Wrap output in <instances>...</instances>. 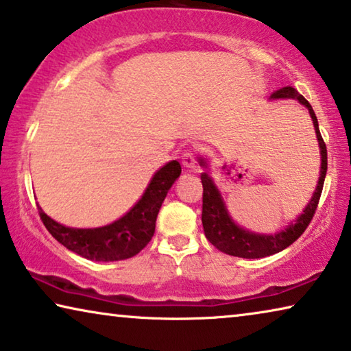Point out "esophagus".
Here are the masks:
<instances>
[{"instance_id":"34e87169","label":"esophagus","mask_w":351,"mask_h":351,"mask_svg":"<svg viewBox=\"0 0 351 351\" xmlns=\"http://www.w3.org/2000/svg\"><path fill=\"white\" fill-rule=\"evenodd\" d=\"M182 163L183 166H186V168H196V155H194L193 150H185V152L182 154Z\"/></svg>"}]
</instances>
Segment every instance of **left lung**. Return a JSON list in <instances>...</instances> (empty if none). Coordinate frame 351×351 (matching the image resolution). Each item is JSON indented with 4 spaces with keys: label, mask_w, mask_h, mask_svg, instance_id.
Masks as SVG:
<instances>
[{
    "label": "left lung",
    "mask_w": 351,
    "mask_h": 351,
    "mask_svg": "<svg viewBox=\"0 0 351 351\" xmlns=\"http://www.w3.org/2000/svg\"><path fill=\"white\" fill-rule=\"evenodd\" d=\"M271 100L276 99H295L298 100L301 105H304L309 110V114L314 122L317 141H319L320 147V177L317 182V188L314 194H312L311 201L307 202L303 213L296 218L293 223H290L287 228L282 229L281 232L274 235H265V234H254L247 229L240 228L234 219L230 218L228 212V207L221 197V193L218 186L215 185L212 177L208 176V171L202 172L201 180L204 186L202 193V226L204 232H206L207 240L212 243L217 250L221 252H226L229 256L235 257H243V258H261L267 257L276 252H281L285 247L290 246L295 240H298V237L306 230L309 226L312 217H314L317 206H319L320 194L323 190V183H325L326 168H328V155H326V144L323 141L320 130H319V122H317V116L309 101H307L303 95L298 94V90L290 88H282L273 93ZM199 163L204 168L208 169L207 161L201 158Z\"/></svg>",
    "instance_id": "left-lung-1"
}]
</instances>
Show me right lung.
<instances>
[{
  "label": "right lung",
  "mask_w": 351,
  "mask_h": 351,
  "mask_svg": "<svg viewBox=\"0 0 351 351\" xmlns=\"http://www.w3.org/2000/svg\"><path fill=\"white\" fill-rule=\"evenodd\" d=\"M182 172L179 161L172 160L155 172L141 199L130 212L114 223L94 229L67 228L56 223L39 207L40 219L59 243L75 254L95 262H114L136 256L155 232V221L166 194Z\"/></svg>",
  "instance_id": "right-lung-1"
}]
</instances>
